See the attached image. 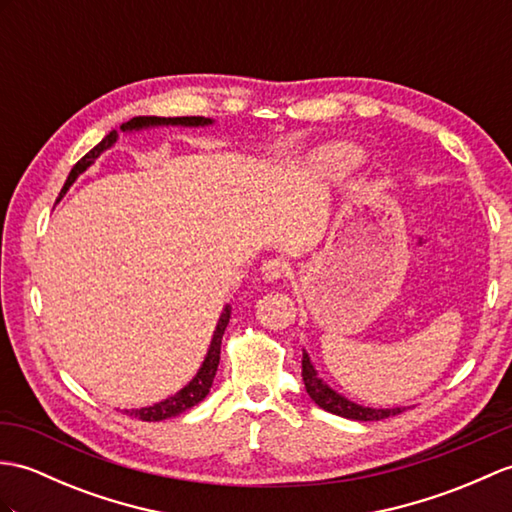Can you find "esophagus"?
<instances>
[{"label":"esophagus","mask_w":512,"mask_h":512,"mask_svg":"<svg viewBox=\"0 0 512 512\" xmlns=\"http://www.w3.org/2000/svg\"><path fill=\"white\" fill-rule=\"evenodd\" d=\"M285 275H288V266H285L281 259H270L261 266V279H264V283H277Z\"/></svg>","instance_id":"1"}]
</instances>
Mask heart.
Returning a JSON list of instances; mask_svg holds the SVG:
<instances>
[{"label": "heart", "instance_id": "obj_1", "mask_svg": "<svg viewBox=\"0 0 512 512\" xmlns=\"http://www.w3.org/2000/svg\"><path fill=\"white\" fill-rule=\"evenodd\" d=\"M362 161V150L349 141H327L318 146L310 159H307V170L320 181H334V178L347 176L358 168Z\"/></svg>", "mask_w": 512, "mask_h": 512}]
</instances>
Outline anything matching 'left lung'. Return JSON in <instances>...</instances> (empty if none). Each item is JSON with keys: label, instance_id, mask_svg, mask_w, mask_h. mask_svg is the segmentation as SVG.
Segmentation results:
<instances>
[{"label": "left lung", "instance_id": "8db88e82", "mask_svg": "<svg viewBox=\"0 0 512 512\" xmlns=\"http://www.w3.org/2000/svg\"><path fill=\"white\" fill-rule=\"evenodd\" d=\"M303 382L307 388V395L312 397L318 408H323L331 414H338V417L344 419H353V421H382L388 417H395V414L403 412L406 408L397 406V408H371V406H362V403H355L349 397L340 395L336 388H331L323 377L318 375L316 366L310 358V353L303 349Z\"/></svg>", "mask_w": 512, "mask_h": 512}]
</instances>
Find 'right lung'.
Instances as JSON below:
<instances>
[{
  "instance_id": "1",
  "label": "right lung",
  "mask_w": 512,
  "mask_h": 512,
  "mask_svg": "<svg viewBox=\"0 0 512 512\" xmlns=\"http://www.w3.org/2000/svg\"><path fill=\"white\" fill-rule=\"evenodd\" d=\"M213 124H216V120H211V117H154V115H139V117H133V120L124 122L120 126V130H122V133L130 135V133H141V130L163 128V126L205 128V126H213ZM117 139H120V133H117V130H111V133L106 135L98 146H95L93 150H89L85 157H82L74 165V168H71V172L67 176V181H65V185L61 189V196H58V200H61L69 192V187L78 181L80 174H85L91 168V165L100 159L102 152H106V150L115 146ZM229 318H231V305L227 303V305H224L220 318H218L216 329H213V336H211L205 360H202L196 375L189 379V382L181 390H176L174 395H170L168 399H163L159 403H152V406L130 408V410H124V412L130 414V417L141 419V421H163V419L176 417V414H181V412H185L189 408H194L196 403H200L202 399H205L211 384H213V377H216V371H218L220 344H222L224 329H227V325H229Z\"/></svg>"
}]
</instances>
